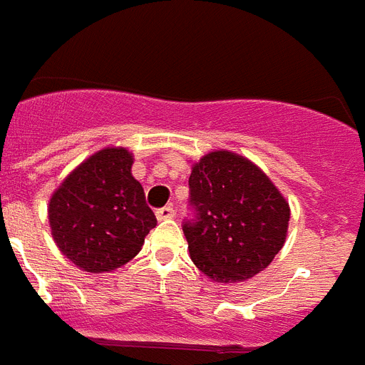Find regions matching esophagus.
Listing matches in <instances>:
<instances>
[{"label": "esophagus", "mask_w": 365, "mask_h": 365, "mask_svg": "<svg viewBox=\"0 0 365 365\" xmlns=\"http://www.w3.org/2000/svg\"><path fill=\"white\" fill-rule=\"evenodd\" d=\"M175 216V209H173V205H165V207H162V209L156 210V218L160 220H171Z\"/></svg>", "instance_id": "esophagus-1"}]
</instances>
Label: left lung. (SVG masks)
Instances as JSON below:
<instances>
[{
    "label": "left lung",
    "mask_w": 365,
    "mask_h": 365,
    "mask_svg": "<svg viewBox=\"0 0 365 365\" xmlns=\"http://www.w3.org/2000/svg\"><path fill=\"white\" fill-rule=\"evenodd\" d=\"M194 218L182 231L190 257L205 276L237 284L267 269L287 237L289 203L254 162L215 150L192 165Z\"/></svg>",
    "instance_id": "left-lung-1"
}]
</instances>
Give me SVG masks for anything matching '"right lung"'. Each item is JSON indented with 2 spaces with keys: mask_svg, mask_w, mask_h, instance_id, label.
<instances>
[{
  "mask_svg": "<svg viewBox=\"0 0 365 365\" xmlns=\"http://www.w3.org/2000/svg\"><path fill=\"white\" fill-rule=\"evenodd\" d=\"M132 162L123 147L98 150L63 180L48 205L57 248L86 272H111L128 263L156 225Z\"/></svg>",
  "mask_w": 365,
  "mask_h": 365,
  "instance_id": "obj_1",
  "label": "right lung"
}]
</instances>
